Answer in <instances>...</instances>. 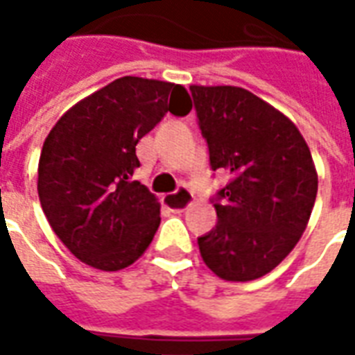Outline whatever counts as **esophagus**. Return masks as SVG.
Segmentation results:
<instances>
[{
  "instance_id": "esophagus-1",
  "label": "esophagus",
  "mask_w": 355,
  "mask_h": 355,
  "mask_svg": "<svg viewBox=\"0 0 355 355\" xmlns=\"http://www.w3.org/2000/svg\"><path fill=\"white\" fill-rule=\"evenodd\" d=\"M193 200V193L192 190H188L186 186H180L177 192L173 193H165L163 196V201H165V205L171 209H177V211H184Z\"/></svg>"
}]
</instances>
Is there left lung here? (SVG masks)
<instances>
[{
	"label": "left lung",
	"mask_w": 355,
	"mask_h": 355,
	"mask_svg": "<svg viewBox=\"0 0 355 355\" xmlns=\"http://www.w3.org/2000/svg\"><path fill=\"white\" fill-rule=\"evenodd\" d=\"M213 171L228 184L211 198L218 223L198 238L218 277L251 282L272 272L306 230L318 193L310 148L293 121L247 89L192 85Z\"/></svg>",
	"instance_id": "1"
}]
</instances>
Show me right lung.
I'll return each instance as SVG.
<instances>
[{
  "label": "right lung",
  "instance_id": "obj_1",
  "mask_svg": "<svg viewBox=\"0 0 355 355\" xmlns=\"http://www.w3.org/2000/svg\"><path fill=\"white\" fill-rule=\"evenodd\" d=\"M182 85L125 76L78 102L43 142L37 193L51 228L73 257L116 272L152 243L159 218L154 193L131 180L139 140L163 116H186Z\"/></svg>",
  "mask_w": 355,
  "mask_h": 355
}]
</instances>
